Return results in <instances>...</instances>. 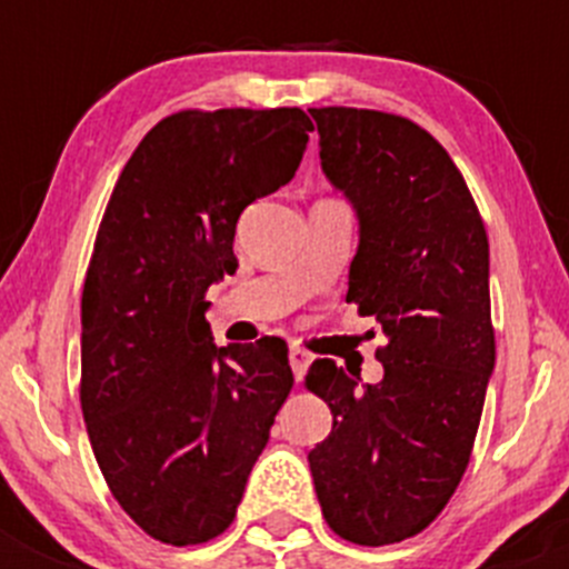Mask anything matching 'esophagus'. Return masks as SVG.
I'll return each mask as SVG.
<instances>
[{
  "label": "esophagus",
  "mask_w": 569,
  "mask_h": 569,
  "mask_svg": "<svg viewBox=\"0 0 569 569\" xmlns=\"http://www.w3.org/2000/svg\"><path fill=\"white\" fill-rule=\"evenodd\" d=\"M289 363H291V371H295V380L300 382L302 377H306L308 366H311V355H308L306 349H300V347H291L289 349Z\"/></svg>",
  "instance_id": "1"
}]
</instances>
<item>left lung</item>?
Listing matches in <instances>:
<instances>
[{
	"mask_svg": "<svg viewBox=\"0 0 569 569\" xmlns=\"http://www.w3.org/2000/svg\"><path fill=\"white\" fill-rule=\"evenodd\" d=\"M321 168L360 217L347 302L377 317L386 375L358 386L319 358L306 388L332 412L308 455L327 526L355 545L401 542L462 481L496 366L490 248L476 200L443 146L380 109L313 107Z\"/></svg>",
	"mask_w": 569,
	"mask_h": 569,
	"instance_id": "1",
	"label": "left lung"
}]
</instances>
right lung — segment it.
I'll return each instance as SVG.
<instances>
[{
  "label": "right lung",
  "instance_id": "add662e5",
  "mask_svg": "<svg viewBox=\"0 0 569 569\" xmlns=\"http://www.w3.org/2000/svg\"><path fill=\"white\" fill-rule=\"evenodd\" d=\"M300 107L181 109L114 183L82 291V401L96 462L148 537L200 545L237 518L295 386L289 347L211 343L206 291L237 272V220L295 178Z\"/></svg>",
  "mask_w": 569,
  "mask_h": 569
}]
</instances>
